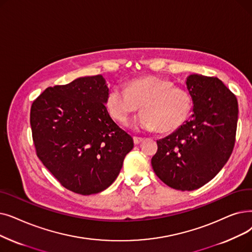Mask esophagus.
<instances>
[{
	"mask_svg": "<svg viewBox=\"0 0 252 252\" xmlns=\"http://www.w3.org/2000/svg\"><path fill=\"white\" fill-rule=\"evenodd\" d=\"M133 139H134V143H135V144H139V143H141L142 141H143V138L137 137V136H135Z\"/></svg>",
	"mask_w": 252,
	"mask_h": 252,
	"instance_id": "esophagus-1",
	"label": "esophagus"
}]
</instances>
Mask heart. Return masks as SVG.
Returning <instances> with one entry per match:
<instances>
[{
	"mask_svg": "<svg viewBox=\"0 0 252 252\" xmlns=\"http://www.w3.org/2000/svg\"><path fill=\"white\" fill-rule=\"evenodd\" d=\"M106 108L116 122L126 124L139 107L142 112L133 122L136 128L168 133L180 127L189 118L192 101L181 87L167 79L145 76L115 85L106 96Z\"/></svg>",
	"mask_w": 252,
	"mask_h": 252,
	"instance_id": "obj_1",
	"label": "heart"
}]
</instances>
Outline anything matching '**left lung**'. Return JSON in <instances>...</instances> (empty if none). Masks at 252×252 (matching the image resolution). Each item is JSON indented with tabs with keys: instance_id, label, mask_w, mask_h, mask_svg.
Listing matches in <instances>:
<instances>
[{
	"instance_id": "left-lung-1",
	"label": "left lung",
	"mask_w": 252,
	"mask_h": 252,
	"mask_svg": "<svg viewBox=\"0 0 252 252\" xmlns=\"http://www.w3.org/2000/svg\"><path fill=\"white\" fill-rule=\"evenodd\" d=\"M191 118L158 141L151 158L157 176L178 190H194L213 179L231 157L238 123L236 95L216 77L189 75Z\"/></svg>"
}]
</instances>
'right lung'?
Wrapping results in <instances>:
<instances>
[{
    "label": "right lung",
    "mask_w": 252,
    "mask_h": 252,
    "mask_svg": "<svg viewBox=\"0 0 252 252\" xmlns=\"http://www.w3.org/2000/svg\"><path fill=\"white\" fill-rule=\"evenodd\" d=\"M102 75L47 87L31 108L37 156L67 189L89 195L114 182L134 141L109 115Z\"/></svg>",
    "instance_id": "obj_1"
}]
</instances>
